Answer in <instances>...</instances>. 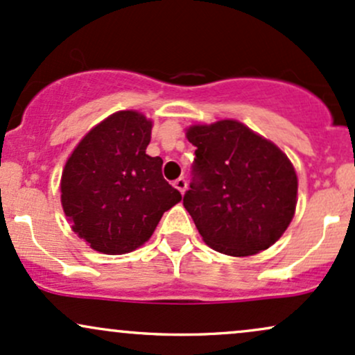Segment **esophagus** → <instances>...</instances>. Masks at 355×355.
<instances>
[{"instance_id": "34e87169", "label": "esophagus", "mask_w": 355, "mask_h": 355, "mask_svg": "<svg viewBox=\"0 0 355 355\" xmlns=\"http://www.w3.org/2000/svg\"><path fill=\"white\" fill-rule=\"evenodd\" d=\"M173 185H175V189L180 191V193H183V191L187 190V180H185V178H177V180L173 182Z\"/></svg>"}]
</instances>
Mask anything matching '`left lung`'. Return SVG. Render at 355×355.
Returning a JSON list of instances; mask_svg holds the SVG:
<instances>
[{"instance_id": "obj_1", "label": "left lung", "mask_w": 355, "mask_h": 355, "mask_svg": "<svg viewBox=\"0 0 355 355\" xmlns=\"http://www.w3.org/2000/svg\"><path fill=\"white\" fill-rule=\"evenodd\" d=\"M187 138L197 150L183 207L203 242L232 257L274 245L297 205V175L287 155L237 120L193 125Z\"/></svg>"}]
</instances>
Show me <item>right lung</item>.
<instances>
[{"label": "right lung", "mask_w": 355, "mask_h": 355, "mask_svg": "<svg viewBox=\"0 0 355 355\" xmlns=\"http://www.w3.org/2000/svg\"><path fill=\"white\" fill-rule=\"evenodd\" d=\"M152 121L126 110L110 115L73 150L61 175V205L93 250L121 255L152 237L162 215L182 200L146 155Z\"/></svg>", "instance_id": "1"}]
</instances>
